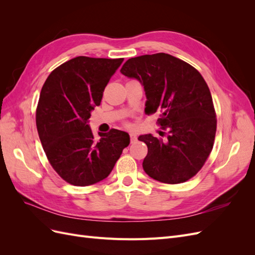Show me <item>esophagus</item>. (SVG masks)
Returning a JSON list of instances; mask_svg holds the SVG:
<instances>
[{
  "label": "esophagus",
  "instance_id": "obj_1",
  "mask_svg": "<svg viewBox=\"0 0 255 255\" xmlns=\"http://www.w3.org/2000/svg\"><path fill=\"white\" fill-rule=\"evenodd\" d=\"M129 137H130V142H135L137 140V136L135 133H129Z\"/></svg>",
  "mask_w": 255,
  "mask_h": 255
}]
</instances>
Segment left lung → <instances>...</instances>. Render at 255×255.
<instances>
[{
  "mask_svg": "<svg viewBox=\"0 0 255 255\" xmlns=\"http://www.w3.org/2000/svg\"><path fill=\"white\" fill-rule=\"evenodd\" d=\"M120 72L141 84L146 97L144 111H159L158 123L167 130L166 138L138 137L148 146L143 170L161 183L186 182L210 155L217 126L211 91L202 75L166 53L129 58Z\"/></svg>",
  "mask_w": 255,
  "mask_h": 255,
  "instance_id": "obj_1",
  "label": "left lung"
}]
</instances>
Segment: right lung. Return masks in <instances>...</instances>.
I'll use <instances>...</instances> for the list:
<instances>
[{"instance_id":"1","label":"right lung","mask_w":255,"mask_h":255,"mask_svg":"<svg viewBox=\"0 0 255 255\" xmlns=\"http://www.w3.org/2000/svg\"><path fill=\"white\" fill-rule=\"evenodd\" d=\"M122 61L78 56L52 71L41 89L36 112L41 144L54 170L74 186L106 179L129 143V135L116 128L96 139L88 125Z\"/></svg>"}]
</instances>
